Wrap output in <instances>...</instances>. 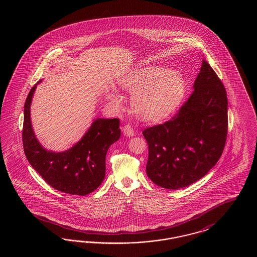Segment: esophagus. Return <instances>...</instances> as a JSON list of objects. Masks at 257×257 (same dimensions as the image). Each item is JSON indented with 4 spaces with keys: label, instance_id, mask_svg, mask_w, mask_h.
<instances>
[{
    "label": "esophagus",
    "instance_id": "34e87169",
    "mask_svg": "<svg viewBox=\"0 0 257 257\" xmlns=\"http://www.w3.org/2000/svg\"><path fill=\"white\" fill-rule=\"evenodd\" d=\"M122 132L123 134L125 135V136H127V137H133L135 134L133 127H132L131 125H129V124H126V125L123 126Z\"/></svg>",
    "mask_w": 257,
    "mask_h": 257
}]
</instances>
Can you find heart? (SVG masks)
I'll use <instances>...</instances> for the list:
<instances>
[{
  "label": "heart",
  "instance_id": "b5f03b06",
  "mask_svg": "<svg viewBox=\"0 0 257 257\" xmlns=\"http://www.w3.org/2000/svg\"><path fill=\"white\" fill-rule=\"evenodd\" d=\"M121 88L134 94L133 110L147 120L159 121L170 116L179 106L187 89L183 75L161 66L138 68L124 76L119 82ZM110 101L120 105V98L110 94Z\"/></svg>",
  "mask_w": 257,
  "mask_h": 257
}]
</instances>
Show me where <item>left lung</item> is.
Wrapping results in <instances>:
<instances>
[{
    "label": "left lung",
    "instance_id": "left-lung-1",
    "mask_svg": "<svg viewBox=\"0 0 257 257\" xmlns=\"http://www.w3.org/2000/svg\"><path fill=\"white\" fill-rule=\"evenodd\" d=\"M227 97L221 81L205 60L194 91L167 122L148 127L147 176L162 188L195 183L220 159L227 136Z\"/></svg>",
    "mask_w": 257,
    "mask_h": 257
}]
</instances>
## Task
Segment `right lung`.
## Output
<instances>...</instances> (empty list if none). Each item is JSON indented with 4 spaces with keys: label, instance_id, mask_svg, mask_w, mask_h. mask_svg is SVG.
<instances>
[{
    "label": "right lung",
    "instance_id": "1",
    "mask_svg": "<svg viewBox=\"0 0 257 257\" xmlns=\"http://www.w3.org/2000/svg\"><path fill=\"white\" fill-rule=\"evenodd\" d=\"M38 81L28 94L24 106L23 147L31 166L46 183L66 194L86 196L103 182L106 154L120 137L119 119L96 118L82 139L62 152H53L37 141L31 121V104Z\"/></svg>",
    "mask_w": 257,
    "mask_h": 257
}]
</instances>
